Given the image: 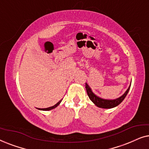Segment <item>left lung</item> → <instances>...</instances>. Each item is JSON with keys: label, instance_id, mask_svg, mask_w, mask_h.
Instances as JSON below:
<instances>
[{"label": "left lung", "instance_id": "8db88e82", "mask_svg": "<svg viewBox=\"0 0 149 149\" xmlns=\"http://www.w3.org/2000/svg\"><path fill=\"white\" fill-rule=\"evenodd\" d=\"M130 86H131V84H130L127 90L121 96L114 100H107L102 98V97L95 95L93 92L92 90H91V87L89 86L88 84L85 83V88H86L87 95H88L89 99L92 101V102L95 106H97L99 108H102V109H112V108L116 107L120 104L123 102V100L125 99L126 95H127L128 91H129L130 89Z\"/></svg>", "mask_w": 149, "mask_h": 149}]
</instances>
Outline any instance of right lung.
<instances>
[{
  "label": "right lung",
  "mask_w": 149,
  "mask_h": 149,
  "mask_svg": "<svg viewBox=\"0 0 149 149\" xmlns=\"http://www.w3.org/2000/svg\"><path fill=\"white\" fill-rule=\"evenodd\" d=\"M62 100H60L59 101L58 103L56 104H55L54 106H53V107H51L46 108V109H38V108H37V109L40 110V111H50V110H52V109H55V108H56L57 107H58V106L59 104H60L61 103V102H62Z\"/></svg>",
  "instance_id": "right-lung-1"
}]
</instances>
